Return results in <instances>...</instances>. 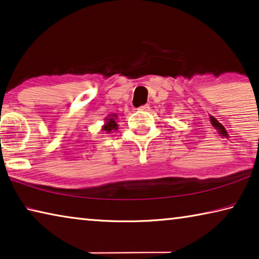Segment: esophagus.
Here are the masks:
<instances>
[{"instance_id": "esophagus-1", "label": "esophagus", "mask_w": 259, "mask_h": 259, "mask_svg": "<svg viewBox=\"0 0 259 259\" xmlns=\"http://www.w3.org/2000/svg\"><path fill=\"white\" fill-rule=\"evenodd\" d=\"M138 110L139 111H150V106L148 104H146V105H142V106L139 107Z\"/></svg>"}]
</instances>
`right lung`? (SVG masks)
<instances>
[{"mask_svg": "<svg viewBox=\"0 0 259 259\" xmlns=\"http://www.w3.org/2000/svg\"><path fill=\"white\" fill-rule=\"evenodd\" d=\"M117 118L118 116L116 113L109 114L105 119H104V125L102 126V131L105 133H111L113 131L118 130V124H117Z\"/></svg>", "mask_w": 259, "mask_h": 259, "instance_id": "1", "label": "right lung"}]
</instances>
